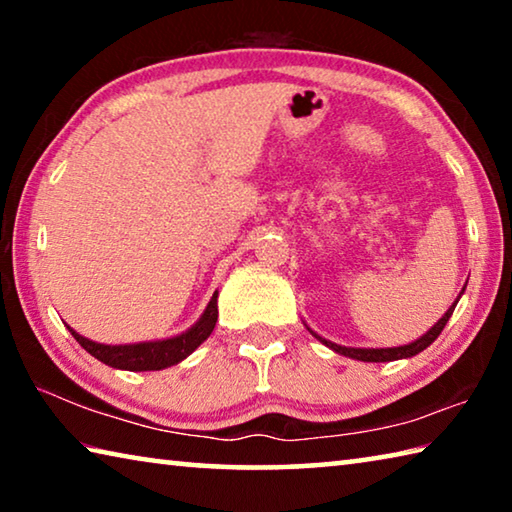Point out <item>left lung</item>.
Returning <instances> with one entry per match:
<instances>
[{"mask_svg":"<svg viewBox=\"0 0 512 512\" xmlns=\"http://www.w3.org/2000/svg\"><path fill=\"white\" fill-rule=\"evenodd\" d=\"M463 291H465V289H463ZM458 298H461V296H458ZM456 302H458V300H456ZM456 302L445 311V316L440 318L438 323L433 325L427 334L420 336L418 341H413V343H409V345H400V348H345V345H336V343H332V341L323 339V336H318L316 332H311V329H309V332L314 334L320 343H325L327 348H332L334 352H339V354H343V357H350V359L375 361V363H379V361H395V359H409V357H415V354H418V352H422L424 348H429V345L438 339L440 332H443V327L447 325L449 316L454 314Z\"/></svg>","mask_w":512,"mask_h":512,"instance_id":"obj_1","label":"left lung"}]
</instances>
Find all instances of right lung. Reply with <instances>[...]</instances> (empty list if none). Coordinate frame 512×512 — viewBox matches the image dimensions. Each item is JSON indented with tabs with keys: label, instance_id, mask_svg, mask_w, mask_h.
Here are the masks:
<instances>
[{
	"label": "right lung",
	"instance_id": "right-lung-1",
	"mask_svg": "<svg viewBox=\"0 0 512 512\" xmlns=\"http://www.w3.org/2000/svg\"><path fill=\"white\" fill-rule=\"evenodd\" d=\"M216 298L219 293L214 291L210 305L203 311V316L198 318L194 327H189L187 332L173 336V339L164 341H149V343H133V345H103L94 343L85 336L76 334L72 327H67L69 332L83 350H88L94 359L106 363V366L119 368V370H131V372H142V370H162L169 366H176L183 359H187L198 345H201L207 336L212 334L216 325V318H219V307H216Z\"/></svg>",
	"mask_w": 512,
	"mask_h": 512
}]
</instances>
